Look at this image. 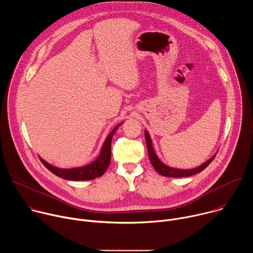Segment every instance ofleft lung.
Listing matches in <instances>:
<instances>
[{"mask_svg":"<svg viewBox=\"0 0 253 253\" xmlns=\"http://www.w3.org/2000/svg\"><path fill=\"white\" fill-rule=\"evenodd\" d=\"M145 139H146V144H147V151H148V155H149V159L151 161L152 166L154 167V169L163 176L166 177H174V178H178V177H187V176H191L194 174H197L199 172H201L202 170H204L211 162L212 160L215 158V156H213L212 158H210L207 162H205L204 164H202L201 166L194 168V169H189V170H183V169H175V168H171L166 166L164 163H162L158 157L156 156L154 149L152 147V143H151V139L149 134L145 131Z\"/></svg>","mask_w":253,"mask_h":253,"instance_id":"obj_1","label":"left lung"}]
</instances>
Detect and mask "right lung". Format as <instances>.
I'll return each mask as SVG.
<instances>
[{
	"label": "right lung",
	"mask_w": 253,
	"mask_h": 253,
	"mask_svg": "<svg viewBox=\"0 0 253 253\" xmlns=\"http://www.w3.org/2000/svg\"><path fill=\"white\" fill-rule=\"evenodd\" d=\"M119 126H120V124L118 126H116L112 130V132L109 134V136L107 137L99 157L94 162H92L91 164H89L87 166L80 167V168H74V169H60V168H56V167L48 164L46 161H44L41 158H40V160L48 170H50L52 173H54L55 175H57L63 179L73 180V181H81V180H91V179H95L99 176H102L104 174V172L106 171V169L108 168V166H109V164H110L111 141H112V137H113L114 133L116 132V130Z\"/></svg>",
	"instance_id": "add662e5"
}]
</instances>
